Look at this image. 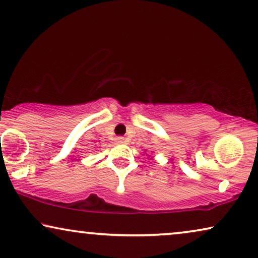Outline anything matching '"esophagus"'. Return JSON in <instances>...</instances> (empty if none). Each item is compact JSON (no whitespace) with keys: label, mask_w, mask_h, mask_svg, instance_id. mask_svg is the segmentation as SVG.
<instances>
[{"label":"esophagus","mask_w":258,"mask_h":258,"mask_svg":"<svg viewBox=\"0 0 258 258\" xmlns=\"http://www.w3.org/2000/svg\"><path fill=\"white\" fill-rule=\"evenodd\" d=\"M115 141H117V143H119V144H122V143H125L126 139L124 137H117V138H115Z\"/></svg>","instance_id":"34e87169"}]
</instances>
